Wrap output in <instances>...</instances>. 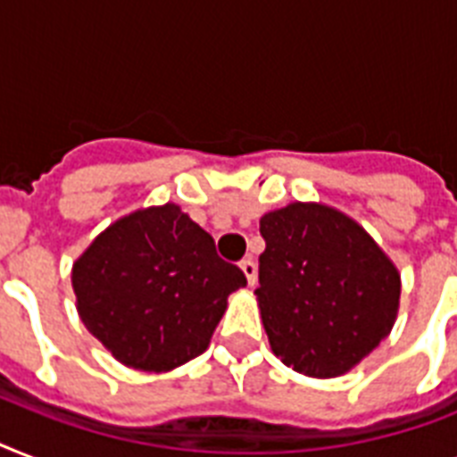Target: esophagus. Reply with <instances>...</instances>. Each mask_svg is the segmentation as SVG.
<instances>
[{"label":"esophagus","instance_id":"34e87169","mask_svg":"<svg viewBox=\"0 0 457 457\" xmlns=\"http://www.w3.org/2000/svg\"><path fill=\"white\" fill-rule=\"evenodd\" d=\"M239 268L244 270V275H246V279H249V287H253L258 282V268H256V261L253 258H244L242 263H239Z\"/></svg>","mask_w":457,"mask_h":457}]
</instances>
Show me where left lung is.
<instances>
[{
	"label": "left lung",
	"instance_id": "left-lung-1",
	"mask_svg": "<svg viewBox=\"0 0 457 457\" xmlns=\"http://www.w3.org/2000/svg\"><path fill=\"white\" fill-rule=\"evenodd\" d=\"M258 305L275 355L339 377L394 327L401 278L365 229L334 208L292 204L261 218Z\"/></svg>",
	"mask_w": 457,
	"mask_h": 457
}]
</instances>
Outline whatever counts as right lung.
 Listing matches in <instances>:
<instances>
[{
    "label": "right lung",
    "instance_id": "obj_1",
    "mask_svg": "<svg viewBox=\"0 0 457 457\" xmlns=\"http://www.w3.org/2000/svg\"><path fill=\"white\" fill-rule=\"evenodd\" d=\"M246 285L175 204L113 222L73 265L78 311L128 368L165 372L206 351L228 296Z\"/></svg>",
    "mask_w": 457,
    "mask_h": 457
}]
</instances>
